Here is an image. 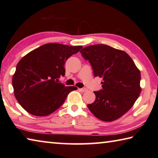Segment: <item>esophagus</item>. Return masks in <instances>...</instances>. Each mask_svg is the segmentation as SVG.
Here are the masks:
<instances>
[{"instance_id":"obj_1","label":"esophagus","mask_w":158,"mask_h":158,"mask_svg":"<svg viewBox=\"0 0 158 158\" xmlns=\"http://www.w3.org/2000/svg\"><path fill=\"white\" fill-rule=\"evenodd\" d=\"M80 90H81V92H86L87 90H88V89H85V88H82V89H80Z\"/></svg>"}]
</instances>
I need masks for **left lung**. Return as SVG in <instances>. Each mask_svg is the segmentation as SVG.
<instances>
[{
	"mask_svg": "<svg viewBox=\"0 0 158 158\" xmlns=\"http://www.w3.org/2000/svg\"><path fill=\"white\" fill-rule=\"evenodd\" d=\"M82 56L92 66L95 77L102 78V89L95 91V100L88 108L101 121H115L126 112L141 93L140 71L123 51L105 44L84 47Z\"/></svg>",
	"mask_w": 158,
	"mask_h": 158,
	"instance_id": "obj_1",
	"label": "left lung"
}]
</instances>
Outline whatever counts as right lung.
<instances>
[{
  "label": "right lung",
  "mask_w": 158,
  "mask_h": 158,
  "mask_svg": "<svg viewBox=\"0 0 158 158\" xmlns=\"http://www.w3.org/2000/svg\"><path fill=\"white\" fill-rule=\"evenodd\" d=\"M81 48L49 43L21 58L12 77V86L16 99L26 111L45 116L63 105L76 87L65 86L58 79L65 76V61Z\"/></svg>",
  "instance_id": "add662e5"
}]
</instances>
